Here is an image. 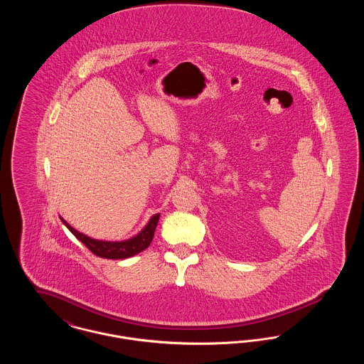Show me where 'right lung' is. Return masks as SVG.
Here are the masks:
<instances>
[{
    "label": "right lung",
    "mask_w": 364,
    "mask_h": 364,
    "mask_svg": "<svg viewBox=\"0 0 364 364\" xmlns=\"http://www.w3.org/2000/svg\"><path fill=\"white\" fill-rule=\"evenodd\" d=\"M158 220H159V214H154L151 217V220L149 221V224L143 228V230L129 240H125V242H102V240L91 239L86 235L77 232L65 220L61 218L64 225L70 229L79 242H83L94 255H97L100 258H106V259H125V258L134 257L139 252H141L143 250H146L150 245V242H153Z\"/></svg>",
    "instance_id": "add662e5"
}]
</instances>
